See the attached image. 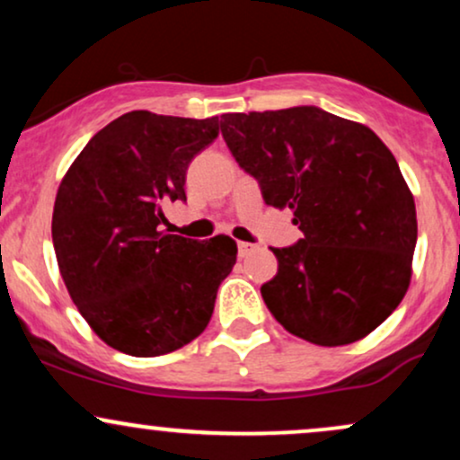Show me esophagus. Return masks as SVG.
Returning a JSON list of instances; mask_svg holds the SVG:
<instances>
[{"label": "esophagus", "instance_id": "esophagus-1", "mask_svg": "<svg viewBox=\"0 0 460 460\" xmlns=\"http://www.w3.org/2000/svg\"><path fill=\"white\" fill-rule=\"evenodd\" d=\"M257 244H251V242H237V255L248 257L252 251H255Z\"/></svg>", "mask_w": 460, "mask_h": 460}]
</instances>
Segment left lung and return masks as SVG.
Wrapping results in <instances>:
<instances>
[{
  "instance_id": "obj_1",
  "label": "left lung",
  "mask_w": 460,
  "mask_h": 460,
  "mask_svg": "<svg viewBox=\"0 0 460 460\" xmlns=\"http://www.w3.org/2000/svg\"><path fill=\"white\" fill-rule=\"evenodd\" d=\"M220 129L263 200L292 209L303 231L272 248L279 272L261 285L270 314L311 344L363 340L413 274L415 200L394 153L366 125L314 105L223 114Z\"/></svg>"
}]
</instances>
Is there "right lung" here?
<instances>
[{
	"mask_svg": "<svg viewBox=\"0 0 460 460\" xmlns=\"http://www.w3.org/2000/svg\"><path fill=\"white\" fill-rule=\"evenodd\" d=\"M218 136V116L134 110L94 134L56 194L51 237L68 296L99 340L160 357L197 340L234 270L229 235L197 242L160 231L186 200L188 164Z\"/></svg>",
	"mask_w": 460,
	"mask_h": 460,
	"instance_id": "1",
	"label": "right lung"
}]
</instances>
